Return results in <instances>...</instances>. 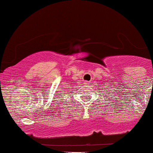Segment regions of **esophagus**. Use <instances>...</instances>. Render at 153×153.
Listing matches in <instances>:
<instances>
[{"label": "esophagus", "mask_w": 153, "mask_h": 153, "mask_svg": "<svg viewBox=\"0 0 153 153\" xmlns=\"http://www.w3.org/2000/svg\"><path fill=\"white\" fill-rule=\"evenodd\" d=\"M86 83H88V82H86Z\"/></svg>", "instance_id": "1"}]
</instances>
